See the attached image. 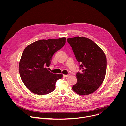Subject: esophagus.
I'll return each mask as SVG.
<instances>
[{"label":"esophagus","mask_w":126,"mask_h":126,"mask_svg":"<svg viewBox=\"0 0 126 126\" xmlns=\"http://www.w3.org/2000/svg\"><path fill=\"white\" fill-rule=\"evenodd\" d=\"M69 76V74H67V75H63V76H64V77H68Z\"/></svg>","instance_id":"34e87169"}]
</instances>
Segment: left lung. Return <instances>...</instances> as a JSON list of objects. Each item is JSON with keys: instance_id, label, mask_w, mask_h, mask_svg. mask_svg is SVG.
I'll return each mask as SVG.
<instances>
[{"instance_id": "1", "label": "left lung", "mask_w": 126, "mask_h": 126, "mask_svg": "<svg viewBox=\"0 0 126 126\" xmlns=\"http://www.w3.org/2000/svg\"><path fill=\"white\" fill-rule=\"evenodd\" d=\"M67 42L78 62L79 69L82 70L76 73L77 82L73 86V90L81 95L90 94L104 81L107 68L105 53L97 44L87 38H70Z\"/></svg>"}]
</instances>
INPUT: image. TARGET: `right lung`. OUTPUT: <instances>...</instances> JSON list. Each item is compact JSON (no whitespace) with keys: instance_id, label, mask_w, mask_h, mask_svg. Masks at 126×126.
Wrapping results in <instances>:
<instances>
[{"instance_id":"1","label":"right lung","mask_w":126,"mask_h":126,"mask_svg":"<svg viewBox=\"0 0 126 126\" xmlns=\"http://www.w3.org/2000/svg\"><path fill=\"white\" fill-rule=\"evenodd\" d=\"M65 43V37L43 39L31 43L24 49L19 62V73L25 86L33 93L42 95L55 90V83L62 75L53 74L47 68L54 54Z\"/></svg>"}]
</instances>
